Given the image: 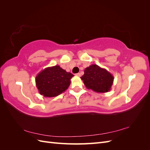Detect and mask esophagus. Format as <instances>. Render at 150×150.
I'll list each match as a JSON object with an SVG mask.
<instances>
[{
    "mask_svg": "<svg viewBox=\"0 0 150 150\" xmlns=\"http://www.w3.org/2000/svg\"><path fill=\"white\" fill-rule=\"evenodd\" d=\"M76 76H78V77H80L81 76V74L80 73H77L75 74Z\"/></svg>",
    "mask_w": 150,
    "mask_h": 150,
    "instance_id": "34e87169",
    "label": "esophagus"
}]
</instances>
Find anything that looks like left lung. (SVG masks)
<instances>
[{
	"instance_id": "8db88e82",
	"label": "left lung",
	"mask_w": 150,
	"mask_h": 150,
	"mask_svg": "<svg viewBox=\"0 0 150 150\" xmlns=\"http://www.w3.org/2000/svg\"><path fill=\"white\" fill-rule=\"evenodd\" d=\"M81 79L87 89L104 93L111 90L114 76L104 68L92 64L84 69V74Z\"/></svg>"
}]
</instances>
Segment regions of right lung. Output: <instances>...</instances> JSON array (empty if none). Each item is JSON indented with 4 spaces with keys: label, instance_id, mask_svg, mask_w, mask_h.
I'll use <instances>...</instances> for the list:
<instances>
[{
    "label": "right lung",
    "instance_id": "add662e5",
    "mask_svg": "<svg viewBox=\"0 0 150 150\" xmlns=\"http://www.w3.org/2000/svg\"><path fill=\"white\" fill-rule=\"evenodd\" d=\"M74 76L59 66L48 67L35 77V84L40 94L44 97H55L64 92Z\"/></svg>",
    "mask_w": 150,
    "mask_h": 150
}]
</instances>
